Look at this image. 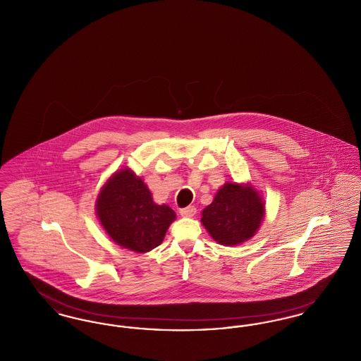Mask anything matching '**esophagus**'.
Here are the masks:
<instances>
[{"instance_id":"34e87169","label":"esophagus","mask_w":361,"mask_h":361,"mask_svg":"<svg viewBox=\"0 0 361 361\" xmlns=\"http://www.w3.org/2000/svg\"><path fill=\"white\" fill-rule=\"evenodd\" d=\"M196 214V208L193 206L185 207V208H181L180 209V215L184 216V218H190Z\"/></svg>"}]
</instances>
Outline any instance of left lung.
I'll list each match as a JSON object with an SVG mask.
<instances>
[{
  "label": "left lung",
  "mask_w": 361,
  "mask_h": 361,
  "mask_svg": "<svg viewBox=\"0 0 361 361\" xmlns=\"http://www.w3.org/2000/svg\"><path fill=\"white\" fill-rule=\"evenodd\" d=\"M209 235L226 246L252 238L264 218V202L250 185L226 183L202 212Z\"/></svg>",
  "instance_id": "1"
}]
</instances>
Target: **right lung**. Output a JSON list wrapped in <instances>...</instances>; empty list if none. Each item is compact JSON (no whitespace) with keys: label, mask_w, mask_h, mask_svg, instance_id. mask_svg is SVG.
<instances>
[{"label":"right lung","mask_w":361,"mask_h":361,"mask_svg":"<svg viewBox=\"0 0 361 361\" xmlns=\"http://www.w3.org/2000/svg\"><path fill=\"white\" fill-rule=\"evenodd\" d=\"M96 209L108 235L137 253L161 245L176 219L172 208L155 204L146 184L128 169L115 173L106 181Z\"/></svg>","instance_id":"add662e5"}]
</instances>
